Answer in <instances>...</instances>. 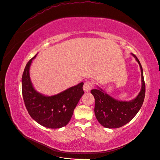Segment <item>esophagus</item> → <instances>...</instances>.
<instances>
[{"instance_id":"1","label":"esophagus","mask_w":160,"mask_h":160,"mask_svg":"<svg viewBox=\"0 0 160 160\" xmlns=\"http://www.w3.org/2000/svg\"><path fill=\"white\" fill-rule=\"evenodd\" d=\"M94 86V83L93 82L91 81H88L84 83V85H83V90L85 91L88 92L92 88H93Z\"/></svg>"}]
</instances>
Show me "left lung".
<instances>
[{"label":"left lung","instance_id":"1","mask_svg":"<svg viewBox=\"0 0 160 160\" xmlns=\"http://www.w3.org/2000/svg\"><path fill=\"white\" fill-rule=\"evenodd\" d=\"M135 57L140 66L141 72V89L137 97L128 102L119 101L108 95L102 89L91 91L95 100V114L98 121L108 128H117L129 122L141 109L145 96V83L142 66L138 58Z\"/></svg>","mask_w":160,"mask_h":160}]
</instances>
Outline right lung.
Returning <instances> with one entry per match:
<instances>
[{
	"label": "right lung",
	"mask_w": 160,
	"mask_h": 160,
	"mask_svg": "<svg viewBox=\"0 0 160 160\" xmlns=\"http://www.w3.org/2000/svg\"><path fill=\"white\" fill-rule=\"evenodd\" d=\"M33 56L25 67L22 77V93L25 106L32 118L49 128H60L70 121L74 108L84 93L83 82L56 95L47 97L33 88L30 78V67Z\"/></svg>",
	"instance_id": "right-lung-1"
}]
</instances>
